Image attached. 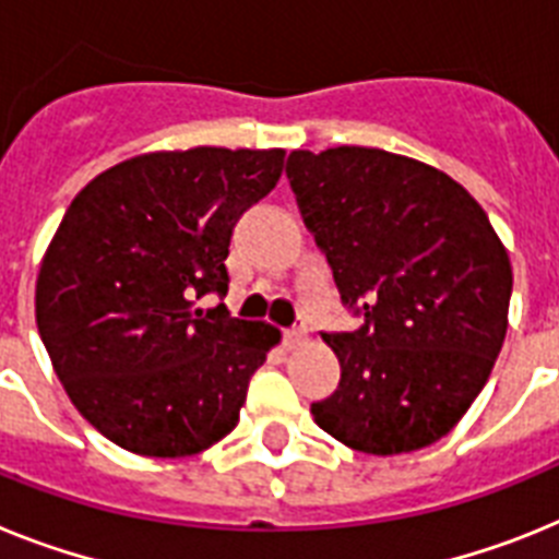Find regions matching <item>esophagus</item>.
<instances>
[{"label": "esophagus", "instance_id": "esophagus-1", "mask_svg": "<svg viewBox=\"0 0 559 559\" xmlns=\"http://www.w3.org/2000/svg\"><path fill=\"white\" fill-rule=\"evenodd\" d=\"M304 340H307V329H304V326L286 329V332H284V343H286V348L300 346V343H304Z\"/></svg>", "mask_w": 559, "mask_h": 559}]
</instances>
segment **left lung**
<instances>
[{"label": "left lung", "instance_id": "left-lung-1", "mask_svg": "<svg viewBox=\"0 0 559 559\" xmlns=\"http://www.w3.org/2000/svg\"><path fill=\"white\" fill-rule=\"evenodd\" d=\"M286 177L340 300L362 326L323 334L340 385L312 416L346 448L421 450L487 385L507 337L512 264L448 174L382 148L293 152Z\"/></svg>", "mask_w": 559, "mask_h": 559}]
</instances>
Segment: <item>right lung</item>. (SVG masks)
Wrapping results in <instances>:
<instances>
[{"label":"right lung","mask_w":559,"mask_h":559,"mask_svg":"<svg viewBox=\"0 0 559 559\" xmlns=\"http://www.w3.org/2000/svg\"><path fill=\"white\" fill-rule=\"evenodd\" d=\"M284 148L154 152L72 199L36 281V323L58 380L118 448L182 459L230 433L247 385L281 340L230 318V236L273 191Z\"/></svg>","instance_id":"right-lung-1"}]
</instances>
